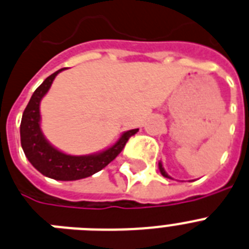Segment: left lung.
Returning a JSON list of instances; mask_svg holds the SVG:
<instances>
[{
  "label": "left lung",
  "instance_id": "obj_1",
  "mask_svg": "<svg viewBox=\"0 0 249 249\" xmlns=\"http://www.w3.org/2000/svg\"><path fill=\"white\" fill-rule=\"evenodd\" d=\"M159 167H160V171H161V174H162V175L165 176V178H169V179H171V178H170V176L167 175L166 173H165V170H163V167H162V165H161V163H159Z\"/></svg>",
  "mask_w": 249,
  "mask_h": 249
}]
</instances>
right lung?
I'll return each instance as SVG.
<instances>
[{
	"mask_svg": "<svg viewBox=\"0 0 249 249\" xmlns=\"http://www.w3.org/2000/svg\"><path fill=\"white\" fill-rule=\"evenodd\" d=\"M48 76L34 92L29 104L23 110L20 124L21 146L27 160L42 175L61 181H71L92 176L113 161L124 148L131 136L139 129H131L122 135L112 147L97 155L89 156H71L65 155L53 147L45 140L40 129V101L52 86L53 80L61 70Z\"/></svg>",
	"mask_w": 249,
	"mask_h": 249,
	"instance_id": "right-lung-1",
	"label": "right lung"
}]
</instances>
